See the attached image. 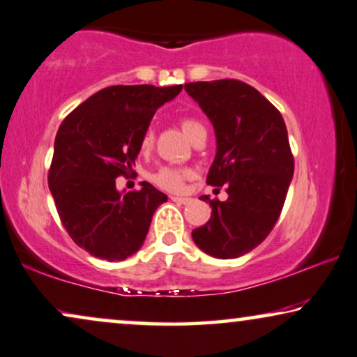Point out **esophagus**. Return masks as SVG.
Returning <instances> with one entry per match:
<instances>
[{
	"mask_svg": "<svg viewBox=\"0 0 357 357\" xmlns=\"http://www.w3.org/2000/svg\"><path fill=\"white\" fill-rule=\"evenodd\" d=\"M171 201L178 202V204H189L192 201L191 197H178V196H171Z\"/></svg>",
	"mask_w": 357,
	"mask_h": 357,
	"instance_id": "1",
	"label": "esophagus"
}]
</instances>
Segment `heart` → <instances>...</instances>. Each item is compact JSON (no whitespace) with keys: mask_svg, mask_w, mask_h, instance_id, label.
<instances>
[{"mask_svg":"<svg viewBox=\"0 0 357 357\" xmlns=\"http://www.w3.org/2000/svg\"><path fill=\"white\" fill-rule=\"evenodd\" d=\"M181 127H183L184 134L191 139V135L194 134V132H196L197 129H202L204 126L199 121H196V119L186 117V119H183ZM151 142H153V132L149 129V130H145L144 137H142V142H140L142 149H149V146L151 145ZM189 174H191V171L189 169L173 168V166H163V168L155 171L153 176H151V179H153V183L156 184V186H160L161 189H166V191H179V189L183 188L184 179H186Z\"/></svg>","mask_w":357,"mask_h":357,"instance_id":"b5f03b06","label":"heart"}]
</instances>
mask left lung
I'll return each mask as SVG.
<instances>
[{
    "label": "left lung",
    "mask_w": 357,
    "mask_h": 357,
    "mask_svg": "<svg viewBox=\"0 0 357 357\" xmlns=\"http://www.w3.org/2000/svg\"><path fill=\"white\" fill-rule=\"evenodd\" d=\"M215 130L217 153L207 184L227 186L206 225L192 230L204 253L234 259L256 248L281 215L294 176V156L281 112L250 84L217 79L184 84Z\"/></svg>",
    "instance_id": "8db88e82"
}]
</instances>
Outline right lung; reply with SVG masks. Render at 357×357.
<instances>
[{
	"label": "right lung",
	"mask_w": 357,
	"mask_h": 357,
	"mask_svg": "<svg viewBox=\"0 0 357 357\" xmlns=\"http://www.w3.org/2000/svg\"><path fill=\"white\" fill-rule=\"evenodd\" d=\"M181 89L183 84L109 86L61 122L49 188L71 240L91 256L122 261L137 253L155 211L168 201L146 181L140 191H117L116 178L130 173L156 109Z\"/></svg>",
	"instance_id": "obj_1"
}]
</instances>
